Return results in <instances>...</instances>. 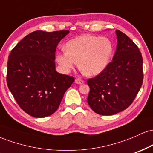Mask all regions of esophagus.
<instances>
[{
    "label": "esophagus",
    "mask_w": 153,
    "mask_h": 153,
    "mask_svg": "<svg viewBox=\"0 0 153 153\" xmlns=\"http://www.w3.org/2000/svg\"><path fill=\"white\" fill-rule=\"evenodd\" d=\"M75 82L77 84H82L84 82V81L82 80H81L80 78H76L75 80Z\"/></svg>",
    "instance_id": "obj_1"
}]
</instances>
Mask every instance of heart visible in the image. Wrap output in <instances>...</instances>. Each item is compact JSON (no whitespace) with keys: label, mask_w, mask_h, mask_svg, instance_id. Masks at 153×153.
Instances as JSON below:
<instances>
[{"label":"heart","mask_w":153,"mask_h":153,"mask_svg":"<svg viewBox=\"0 0 153 153\" xmlns=\"http://www.w3.org/2000/svg\"><path fill=\"white\" fill-rule=\"evenodd\" d=\"M65 51L56 55V61L65 72H69L78 62L79 68L85 75L100 74L110 62L113 45L105 36L82 35L70 40L65 45Z\"/></svg>","instance_id":"heart-1"}]
</instances>
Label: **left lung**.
<instances>
[{"mask_svg": "<svg viewBox=\"0 0 153 153\" xmlns=\"http://www.w3.org/2000/svg\"><path fill=\"white\" fill-rule=\"evenodd\" d=\"M112 62L103 72L87 80L88 103L100 115H113L127 108L143 85V57L132 40L119 30Z\"/></svg>", "mask_w": 153, "mask_h": 153, "instance_id": "1", "label": "left lung"}]
</instances>
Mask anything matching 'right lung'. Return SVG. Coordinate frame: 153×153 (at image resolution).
Segmentation results:
<instances>
[{"mask_svg": "<svg viewBox=\"0 0 153 153\" xmlns=\"http://www.w3.org/2000/svg\"><path fill=\"white\" fill-rule=\"evenodd\" d=\"M70 31H35L24 37L8 56L7 85L28 114L44 118L57 111L75 78L55 70L56 47Z\"/></svg>", "mask_w": 153, "mask_h": 153, "instance_id": "right-lung-1", "label": "right lung"}]
</instances>
